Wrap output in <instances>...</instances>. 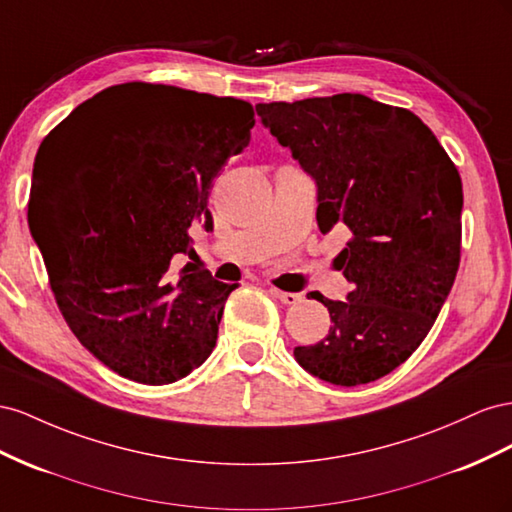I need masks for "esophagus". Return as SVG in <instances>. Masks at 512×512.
Here are the masks:
<instances>
[{"label": "esophagus", "mask_w": 512, "mask_h": 512, "mask_svg": "<svg viewBox=\"0 0 512 512\" xmlns=\"http://www.w3.org/2000/svg\"><path fill=\"white\" fill-rule=\"evenodd\" d=\"M270 291L283 304H298V302H302V294H294V291H281V289H270Z\"/></svg>", "instance_id": "esophagus-1"}]
</instances>
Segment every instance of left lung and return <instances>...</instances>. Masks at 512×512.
<instances>
[{"label": "left lung", "mask_w": 512, "mask_h": 512, "mask_svg": "<svg viewBox=\"0 0 512 512\" xmlns=\"http://www.w3.org/2000/svg\"><path fill=\"white\" fill-rule=\"evenodd\" d=\"M257 115L317 182V225L347 229L334 257L352 283L345 302L313 294L332 319L294 349L324 382L388 375L425 341L461 261V175L412 111L362 94L259 102Z\"/></svg>", "instance_id": "1"}]
</instances>
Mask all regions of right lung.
Segmentation results:
<instances>
[{
    "instance_id": "obj_1",
    "label": "right lung",
    "mask_w": 512,
    "mask_h": 512,
    "mask_svg": "<svg viewBox=\"0 0 512 512\" xmlns=\"http://www.w3.org/2000/svg\"><path fill=\"white\" fill-rule=\"evenodd\" d=\"M253 105L175 85L122 83L40 145L29 229L81 345L139 384H171L216 345L227 296L199 266L212 180L251 141ZM196 259L178 273L174 261Z\"/></svg>"
}]
</instances>
